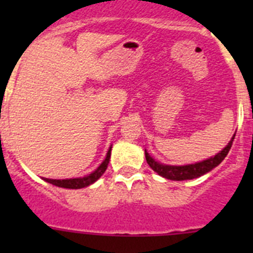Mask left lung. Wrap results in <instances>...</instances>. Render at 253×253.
<instances>
[{
  "instance_id": "obj_1",
  "label": "left lung",
  "mask_w": 253,
  "mask_h": 253,
  "mask_svg": "<svg viewBox=\"0 0 253 253\" xmlns=\"http://www.w3.org/2000/svg\"><path fill=\"white\" fill-rule=\"evenodd\" d=\"M234 137H236V134L233 135L231 142L228 143L227 147L223 148L218 154H215L214 157H210L208 158V160L202 161V162L194 163V165H186V166H169V165H162V163L154 161L153 158L149 156V153L147 151H144V153H146V160L147 163L149 165V167H151L154 172H157L158 175L162 176V177L173 181L193 180V178L200 177V176L205 175L207 172L211 171L214 167L218 166L219 163L222 162V161L227 157L228 152H229V149H231L232 147V143H233Z\"/></svg>"
}]
</instances>
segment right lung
<instances>
[{
  "label": "right lung",
  "mask_w": 253,
  "mask_h": 253,
  "mask_svg": "<svg viewBox=\"0 0 253 253\" xmlns=\"http://www.w3.org/2000/svg\"><path fill=\"white\" fill-rule=\"evenodd\" d=\"M110 154H111V147L109 148L106 154V158L104 160V162L100 165L92 173H90L88 176H84V177H78V178H67V180H51V178H44L46 182L51 185H55L58 187H64V189H82V187H86L88 185L93 184L95 181L99 180L102 176L105 171L107 169V165H109V161H110Z\"/></svg>",
  "instance_id": "right-lung-1"
}]
</instances>
